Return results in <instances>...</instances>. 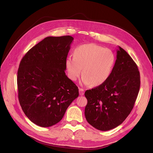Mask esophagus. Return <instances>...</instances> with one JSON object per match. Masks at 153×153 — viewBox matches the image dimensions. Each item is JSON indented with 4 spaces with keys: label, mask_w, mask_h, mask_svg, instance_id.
<instances>
[{
    "label": "esophagus",
    "mask_w": 153,
    "mask_h": 153,
    "mask_svg": "<svg viewBox=\"0 0 153 153\" xmlns=\"http://www.w3.org/2000/svg\"><path fill=\"white\" fill-rule=\"evenodd\" d=\"M79 94L80 96H83L84 94V90L82 89V88H80V89H79Z\"/></svg>",
    "instance_id": "esophagus-1"
}]
</instances>
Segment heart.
Instances as JSON below:
<instances>
[{
    "label": "heart",
    "mask_w": 153,
    "mask_h": 153,
    "mask_svg": "<svg viewBox=\"0 0 153 153\" xmlns=\"http://www.w3.org/2000/svg\"><path fill=\"white\" fill-rule=\"evenodd\" d=\"M73 55L66 60L68 76L72 81L77 80L82 70V81L85 85L98 86L107 80L112 73L115 56L108 48L94 43L84 44L77 47Z\"/></svg>",
    "instance_id": "b5f03b06"
}]
</instances>
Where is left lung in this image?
I'll return each instance as SVG.
<instances>
[{
  "instance_id": "left-lung-1",
  "label": "left lung",
  "mask_w": 153,
  "mask_h": 153,
  "mask_svg": "<svg viewBox=\"0 0 153 153\" xmlns=\"http://www.w3.org/2000/svg\"><path fill=\"white\" fill-rule=\"evenodd\" d=\"M118 48L108 79L85 92L87 121L101 131L110 130L123 123L132 110L140 89V73L136 63L123 48Z\"/></svg>"
}]
</instances>
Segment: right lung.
Listing matches in <instances>:
<instances>
[{"label": "right lung", "mask_w": 153, "mask_h": 153, "mask_svg": "<svg viewBox=\"0 0 153 153\" xmlns=\"http://www.w3.org/2000/svg\"><path fill=\"white\" fill-rule=\"evenodd\" d=\"M73 41L70 36L47 37L30 49L20 63L19 102L30 121L41 127L59 123L79 95L78 87L64 71Z\"/></svg>", "instance_id": "add662e5"}]
</instances>
